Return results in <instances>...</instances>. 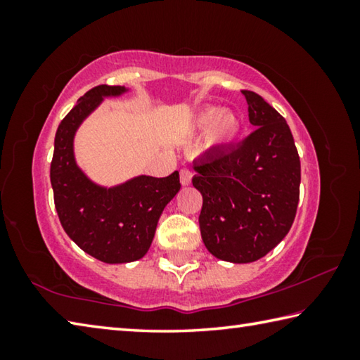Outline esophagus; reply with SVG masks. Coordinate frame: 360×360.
Segmentation results:
<instances>
[{"instance_id":"34e87169","label":"esophagus","mask_w":360,"mask_h":360,"mask_svg":"<svg viewBox=\"0 0 360 360\" xmlns=\"http://www.w3.org/2000/svg\"><path fill=\"white\" fill-rule=\"evenodd\" d=\"M191 182H192V172H191V169H187V168L181 169V184L182 186H191Z\"/></svg>"}]
</instances>
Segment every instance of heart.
I'll use <instances>...</instances> for the list:
<instances>
[{"label":"heart","mask_w":360,"mask_h":360,"mask_svg":"<svg viewBox=\"0 0 360 360\" xmlns=\"http://www.w3.org/2000/svg\"><path fill=\"white\" fill-rule=\"evenodd\" d=\"M192 130H206V144L210 148H227L238 139L241 120L233 112H224L217 108L205 109L192 122Z\"/></svg>","instance_id":"1"}]
</instances>
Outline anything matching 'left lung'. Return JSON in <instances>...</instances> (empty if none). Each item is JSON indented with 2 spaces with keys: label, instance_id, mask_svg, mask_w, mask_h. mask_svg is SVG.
Instances as JSON below:
<instances>
[{
  "label": "left lung",
  "instance_id": "1",
  "mask_svg": "<svg viewBox=\"0 0 360 360\" xmlns=\"http://www.w3.org/2000/svg\"><path fill=\"white\" fill-rule=\"evenodd\" d=\"M249 122L245 141L193 162L192 184L203 197L198 222L214 257L249 264L289 233L300 195V158L288 122L260 95L243 90Z\"/></svg>",
  "mask_w": 360,
  "mask_h": 360
}]
</instances>
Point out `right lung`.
<instances>
[{"instance_id":"add662e5","label":"right lung","mask_w":360,"mask_h":360,"mask_svg":"<svg viewBox=\"0 0 360 360\" xmlns=\"http://www.w3.org/2000/svg\"><path fill=\"white\" fill-rule=\"evenodd\" d=\"M129 92L124 85H98L77 100L60 122L53 143L51 184L66 235L105 264L144 257L165 206L179 192V173L167 178L139 174L111 187L96 184L77 165L75 136L82 122L105 98Z\"/></svg>"}]
</instances>
